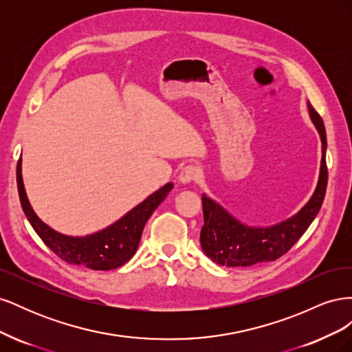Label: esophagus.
<instances>
[{
    "instance_id": "1",
    "label": "esophagus",
    "mask_w": 352,
    "mask_h": 352,
    "mask_svg": "<svg viewBox=\"0 0 352 352\" xmlns=\"http://www.w3.org/2000/svg\"><path fill=\"white\" fill-rule=\"evenodd\" d=\"M201 170L197 166H186L179 173V182L180 184H190L192 180H197L199 177Z\"/></svg>"
}]
</instances>
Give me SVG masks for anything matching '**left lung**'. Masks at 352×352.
Returning <instances> with one entry per match:
<instances>
[{
  "instance_id": "1",
  "label": "left lung",
  "mask_w": 352,
  "mask_h": 352,
  "mask_svg": "<svg viewBox=\"0 0 352 352\" xmlns=\"http://www.w3.org/2000/svg\"><path fill=\"white\" fill-rule=\"evenodd\" d=\"M308 114L320 135L322 162L317 186L311 198L296 214L270 226H250L220 206L217 201L202 194V211H204V226L201 229V248L211 261L226 267H248L257 263L274 261L292 248L304 232L316 219L320 210L326 186V131L322 117L308 102Z\"/></svg>"
}]
</instances>
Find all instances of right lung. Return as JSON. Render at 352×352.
Masks as SVG:
<instances>
[{"label":"right lung","instance_id":"right-lung-1","mask_svg":"<svg viewBox=\"0 0 352 352\" xmlns=\"http://www.w3.org/2000/svg\"><path fill=\"white\" fill-rule=\"evenodd\" d=\"M17 189L20 204H22L32 228L47 247L57 254L61 260L67 261L69 264L83 265V267L92 270H114L133 257L138 247H140L146 220L173 189V184L168 182L157 189L155 192L146 197L136 207L127 211L123 217L111 223L110 226L85 236L66 235V233L52 229L38 217L25 190L22 157L17 163Z\"/></svg>","mask_w":352,"mask_h":352}]
</instances>
